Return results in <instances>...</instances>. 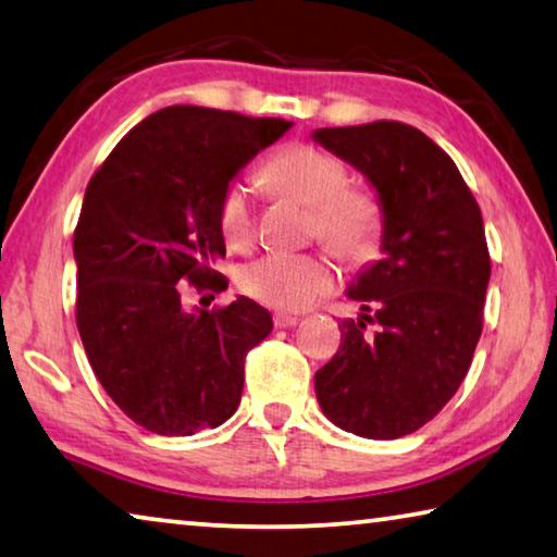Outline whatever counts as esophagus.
<instances>
[{
  "label": "esophagus",
  "instance_id": "esophagus-1",
  "mask_svg": "<svg viewBox=\"0 0 557 557\" xmlns=\"http://www.w3.org/2000/svg\"><path fill=\"white\" fill-rule=\"evenodd\" d=\"M298 323L296 315H273V325L276 327H294Z\"/></svg>",
  "mask_w": 557,
  "mask_h": 557
}]
</instances>
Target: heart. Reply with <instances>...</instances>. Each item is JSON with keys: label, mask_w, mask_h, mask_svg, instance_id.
Listing matches in <instances>:
<instances>
[{"label": "heart", "mask_w": 557, "mask_h": 557, "mask_svg": "<svg viewBox=\"0 0 557 557\" xmlns=\"http://www.w3.org/2000/svg\"><path fill=\"white\" fill-rule=\"evenodd\" d=\"M263 182L273 193L311 207V236L350 267H364L380 253L385 236V207L370 187L348 185V165L315 145L290 143L263 165ZM216 224L232 249H246L257 234L251 189L234 180L224 187ZM338 284V271L325 253L269 251L246 263L239 288L276 311H304Z\"/></svg>", "instance_id": "obj_1"}]
</instances>
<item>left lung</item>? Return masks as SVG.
Returning <instances> with one entry per match:
<instances>
[{
	"label": "left lung",
	"instance_id": "1",
	"mask_svg": "<svg viewBox=\"0 0 557 557\" xmlns=\"http://www.w3.org/2000/svg\"><path fill=\"white\" fill-rule=\"evenodd\" d=\"M313 138L358 168L385 207V259L348 290L362 315L343 321L315 397L341 430L399 440L440 414L471 368L491 276L484 219L454 160L412 125L321 127Z\"/></svg>",
	"mask_w": 557,
	"mask_h": 557
}]
</instances>
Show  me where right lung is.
<instances>
[{"label": "right lung", "instance_id": "add662e5", "mask_svg": "<svg viewBox=\"0 0 557 557\" xmlns=\"http://www.w3.org/2000/svg\"><path fill=\"white\" fill-rule=\"evenodd\" d=\"M290 127L170 106L123 135L90 177L73 232L76 325L108 397L152 434L189 436L239 407L244 360L271 333L249 298L187 313L182 294L230 286L216 207L224 187Z\"/></svg>", "mask_w": 557, "mask_h": 557}]
</instances>
